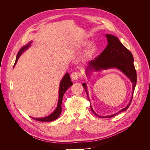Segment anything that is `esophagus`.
I'll list each match as a JSON object with an SVG mask.
<instances>
[{"label":"esophagus","instance_id":"1","mask_svg":"<svg viewBox=\"0 0 150 150\" xmlns=\"http://www.w3.org/2000/svg\"><path fill=\"white\" fill-rule=\"evenodd\" d=\"M79 74V72H78L74 71V72H72V73L71 74V79H72V80L76 81L77 79L78 78Z\"/></svg>","mask_w":150,"mask_h":150}]
</instances>
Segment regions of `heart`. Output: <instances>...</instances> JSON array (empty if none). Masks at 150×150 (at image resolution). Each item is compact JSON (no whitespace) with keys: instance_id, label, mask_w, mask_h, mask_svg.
<instances>
[{"instance_id":"obj_1","label":"heart","mask_w":150,"mask_h":150,"mask_svg":"<svg viewBox=\"0 0 150 150\" xmlns=\"http://www.w3.org/2000/svg\"><path fill=\"white\" fill-rule=\"evenodd\" d=\"M89 44V41L88 40H84L80 42L79 44V47H84ZM97 52V47L95 44H90L89 46L86 50L85 54H84V57L86 59L89 60L91 59H92L94 56L96 54Z\"/></svg>"}]
</instances>
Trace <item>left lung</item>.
<instances>
[{
  "instance_id": "obj_1",
  "label": "left lung",
  "mask_w": 150,
  "mask_h": 150,
  "mask_svg": "<svg viewBox=\"0 0 150 150\" xmlns=\"http://www.w3.org/2000/svg\"><path fill=\"white\" fill-rule=\"evenodd\" d=\"M106 38L108 40V46L101 53L100 55L89 62L88 66L86 69V74L89 79L91 74L94 71H101L108 69L116 68L120 70L122 73H124L128 79L131 81L133 86V93L131 99L125 108L122 109L119 112L110 116H101L97 115L91 106V110L95 115L99 117H111L119 114L120 112L126 111L130 105L133 96V93L137 84V71L135 70L134 66V58L133 54L129 50L125 47L122 44L120 41L116 36L111 34H106ZM83 86L84 88L86 94L88 95V98L89 101L88 92L87 89V85L85 83H83Z\"/></svg>"
}]
</instances>
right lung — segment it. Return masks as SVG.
I'll list each match as a JSON object with an SVG mask.
<instances>
[{
  "label": "right lung",
  "mask_w": 150,
  "mask_h": 150,
  "mask_svg": "<svg viewBox=\"0 0 150 150\" xmlns=\"http://www.w3.org/2000/svg\"><path fill=\"white\" fill-rule=\"evenodd\" d=\"M31 42H29V44H28L25 46L22 47L20 51L18 52L17 55V57H16V60L15 62V64L13 67L15 66L16 62L18 61V59L19 58V57L21 56V54L23 53L25 50L28 49L30 46ZM73 84L72 82L71 81V78L69 76V73H66L64 77H63L62 80L61 81L60 83V86H59V99H58V103H57V108L52 114H51L50 115L44 117H40V118H35V117H31L32 118H33L34 120H35L39 121H42V122H44V121H52L54 120H56L57 117L60 116L61 111H62V107H61V104H62V98L63 96H64V94L65 93V92L67 90V89L70 88L71 86Z\"/></svg>",
  "instance_id": "add662e5"
}]
</instances>
